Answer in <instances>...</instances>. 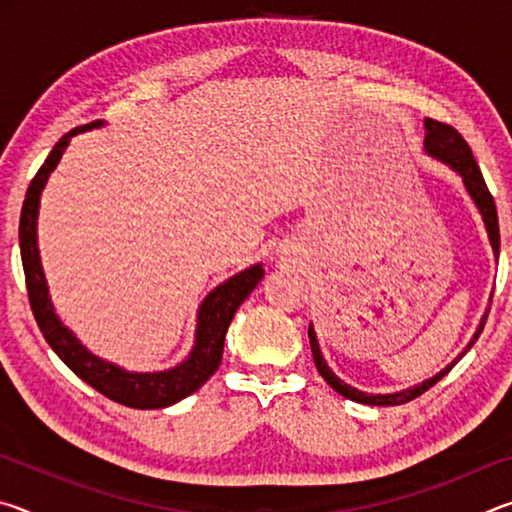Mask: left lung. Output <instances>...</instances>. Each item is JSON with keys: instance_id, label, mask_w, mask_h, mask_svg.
Returning a JSON list of instances; mask_svg holds the SVG:
<instances>
[{"instance_id": "obj_1", "label": "left lung", "mask_w": 512, "mask_h": 512, "mask_svg": "<svg viewBox=\"0 0 512 512\" xmlns=\"http://www.w3.org/2000/svg\"><path fill=\"white\" fill-rule=\"evenodd\" d=\"M424 128H427V137H424V149H427L433 158L443 160L447 162L449 167H452L454 171L461 173L463 183H465V189L470 192L472 201L476 203V207H479V212L483 216V223H485V230H488V239H490V246L492 250H495V257H499V219H497V205H495V198H492L488 185H485V180L481 176V169L479 164H476L474 155H472V149L470 144H467L463 140V135L456 131L454 126L449 124H443V121L438 119H424ZM492 302V298H490ZM490 311V309H488ZM488 311H485V316L481 320L479 329H476V334L472 336L470 345H467L465 352L472 348V345L476 343V339H479L481 332H483V325L485 320H488ZM309 343H311V352H314V361H316V368L320 372V377H323L329 386L334 388L336 393L348 397V400L352 402H361V404H372V406H397V404H406L415 400V397H420L424 391H429L431 386H436L440 379H443L449 370H452L458 359V357L452 366H447L445 370H440L436 377H431L427 381H422L420 386H413V388H406V391H400V393H391V395H368L363 391H357V388H352L345 384V381H341L339 377L334 375L332 370H329V366L323 359V354H320V348H318V341H316V334H314V327L309 325Z\"/></svg>"}]
</instances>
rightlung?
Wrapping results in <instances>:
<instances>
[{
  "label": "right lung",
  "mask_w": 512,
  "mask_h": 512,
  "mask_svg": "<svg viewBox=\"0 0 512 512\" xmlns=\"http://www.w3.org/2000/svg\"><path fill=\"white\" fill-rule=\"evenodd\" d=\"M101 126V121L76 126L74 131L60 137L54 149L42 162L31 185L27 189L20 214V255L24 266V280H27L29 305L36 323L40 327L45 341L51 345L65 366L81 377L85 384H90L94 391L106 395L108 400L131 406V409H162V406L176 404L183 397L198 391L207 379H210L221 366L223 357V341L225 332L232 323V316L239 309L250 291L257 287V282L264 277L262 266H250L239 275L230 277L221 287H216L210 296L203 300L201 311H198V327H196V345L187 361L180 366L164 370V372H126L112 363L94 357L83 345L76 341V336L60 323L54 314L49 296L47 282L42 275L40 257H38V241H36V221H38V205L40 192L45 187L49 173L63 155L65 146L76 133L90 131V128Z\"/></svg>",
  "instance_id": "add662e5"
}]
</instances>
